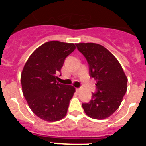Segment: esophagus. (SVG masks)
<instances>
[{"instance_id":"esophagus-1","label":"esophagus","mask_w":146,"mask_h":146,"mask_svg":"<svg viewBox=\"0 0 146 146\" xmlns=\"http://www.w3.org/2000/svg\"><path fill=\"white\" fill-rule=\"evenodd\" d=\"M81 90H82V89H81L80 88H76V91H77V92H80V91Z\"/></svg>"}]
</instances>
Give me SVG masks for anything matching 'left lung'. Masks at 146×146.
Masks as SVG:
<instances>
[{
  "mask_svg": "<svg viewBox=\"0 0 146 146\" xmlns=\"http://www.w3.org/2000/svg\"><path fill=\"white\" fill-rule=\"evenodd\" d=\"M76 46L89 65V74L96 80L97 92L88 103L82 104L88 116L105 119L121 105L127 90V77L116 58L105 47L95 43H79Z\"/></svg>",
  "mask_w": 146,
  "mask_h": 146,
  "instance_id": "1",
  "label": "left lung"
}]
</instances>
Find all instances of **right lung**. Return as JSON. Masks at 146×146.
Masks as SVG:
<instances>
[{
  "label": "right lung",
  "instance_id": "add662e5",
  "mask_svg": "<svg viewBox=\"0 0 146 146\" xmlns=\"http://www.w3.org/2000/svg\"><path fill=\"white\" fill-rule=\"evenodd\" d=\"M75 49L73 43L46 42L33 51L23 67V94L32 112L44 121H60L66 115L75 88L58 82L56 74Z\"/></svg>",
  "mask_w": 146,
  "mask_h": 146
}]
</instances>
